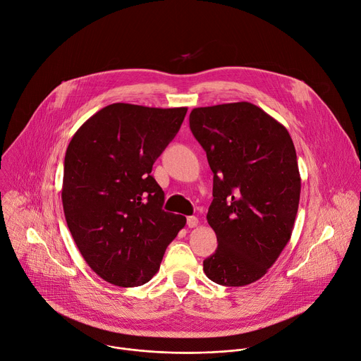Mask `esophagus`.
Instances as JSON below:
<instances>
[{
	"label": "esophagus",
	"mask_w": 361,
	"mask_h": 361,
	"mask_svg": "<svg viewBox=\"0 0 361 361\" xmlns=\"http://www.w3.org/2000/svg\"><path fill=\"white\" fill-rule=\"evenodd\" d=\"M187 226H188L190 228H194V227H197V226H198V219H197V217H194V216H191V217H187Z\"/></svg>",
	"instance_id": "obj_1"
}]
</instances>
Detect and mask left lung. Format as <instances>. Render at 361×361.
<instances>
[{
  "label": "left lung",
  "mask_w": 361,
  "mask_h": 361,
  "mask_svg": "<svg viewBox=\"0 0 361 361\" xmlns=\"http://www.w3.org/2000/svg\"><path fill=\"white\" fill-rule=\"evenodd\" d=\"M190 128L213 178L207 221L219 241L202 262L212 281L241 287L260 280L290 241L301 178L287 128L251 102L198 107Z\"/></svg>",
  "instance_id": "8db88e82"
}]
</instances>
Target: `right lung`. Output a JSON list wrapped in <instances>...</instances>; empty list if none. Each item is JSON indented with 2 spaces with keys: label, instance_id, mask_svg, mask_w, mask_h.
Instances as JSON below:
<instances>
[{
  "label": "right lung",
  "instance_id": "right-lung-1",
  "mask_svg": "<svg viewBox=\"0 0 361 361\" xmlns=\"http://www.w3.org/2000/svg\"><path fill=\"white\" fill-rule=\"evenodd\" d=\"M187 107L116 102L90 117L64 160L63 207L91 270L114 286L137 287L160 269L185 217L163 210L152 164L178 133Z\"/></svg>",
  "mask_w": 361,
  "mask_h": 361
}]
</instances>
